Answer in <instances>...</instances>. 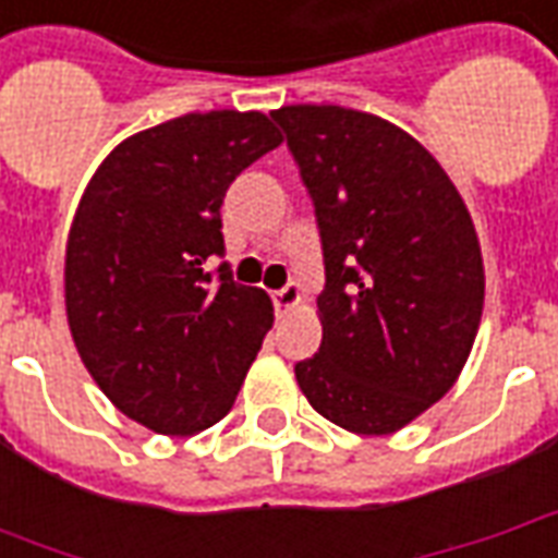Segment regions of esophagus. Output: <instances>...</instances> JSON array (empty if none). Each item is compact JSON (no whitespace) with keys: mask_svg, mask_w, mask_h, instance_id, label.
<instances>
[{"mask_svg":"<svg viewBox=\"0 0 558 558\" xmlns=\"http://www.w3.org/2000/svg\"><path fill=\"white\" fill-rule=\"evenodd\" d=\"M299 299H302V292H299L295 283H287V287H280V290L271 292V302H275V307H278V314H287L290 307L299 304Z\"/></svg>","mask_w":558,"mask_h":558,"instance_id":"esophagus-1","label":"esophagus"}]
</instances>
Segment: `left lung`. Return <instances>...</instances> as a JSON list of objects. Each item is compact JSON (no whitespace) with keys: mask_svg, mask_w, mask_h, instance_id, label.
Instances as JSON below:
<instances>
[{"mask_svg":"<svg viewBox=\"0 0 558 558\" xmlns=\"http://www.w3.org/2000/svg\"><path fill=\"white\" fill-rule=\"evenodd\" d=\"M271 119L314 199L326 266L323 343L295 379L343 430H400L454 386L478 335L472 218L430 151L379 116L292 104Z\"/></svg>","mask_w":558,"mask_h":558,"instance_id":"8db88e82","label":"left lung"}]
</instances>
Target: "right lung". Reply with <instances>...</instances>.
Instances as JSON below:
<instances>
[{
    "label": "right lung",
    "instance_id": "1",
    "mask_svg": "<svg viewBox=\"0 0 558 558\" xmlns=\"http://www.w3.org/2000/svg\"><path fill=\"white\" fill-rule=\"evenodd\" d=\"M280 146L263 113L211 110L128 137L80 199L65 254L68 326L116 410L163 436L206 430L235 403L271 328V299L232 280L220 206Z\"/></svg>",
    "mask_w": 558,
    "mask_h": 558
}]
</instances>
